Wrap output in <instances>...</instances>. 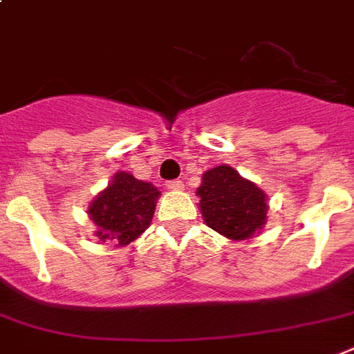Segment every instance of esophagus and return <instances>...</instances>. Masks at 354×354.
<instances>
[{
  "mask_svg": "<svg viewBox=\"0 0 354 354\" xmlns=\"http://www.w3.org/2000/svg\"><path fill=\"white\" fill-rule=\"evenodd\" d=\"M165 185H167V189H171V191H178V189L183 187V183L180 182V180H169Z\"/></svg>",
  "mask_w": 354,
  "mask_h": 354,
  "instance_id": "34e87169",
  "label": "esophagus"
}]
</instances>
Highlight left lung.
Returning <instances> with one entry per match:
<instances>
[{
  "instance_id": "8db88e82",
  "label": "left lung",
  "mask_w": 354,
  "mask_h": 354,
  "mask_svg": "<svg viewBox=\"0 0 354 354\" xmlns=\"http://www.w3.org/2000/svg\"><path fill=\"white\" fill-rule=\"evenodd\" d=\"M206 225L230 239H247L266 225L263 191L239 176L232 167L219 165L202 176L196 191Z\"/></svg>"
}]
</instances>
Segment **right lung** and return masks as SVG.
I'll use <instances>...</instances> for the list:
<instances>
[{
	"mask_svg": "<svg viewBox=\"0 0 354 354\" xmlns=\"http://www.w3.org/2000/svg\"><path fill=\"white\" fill-rule=\"evenodd\" d=\"M158 187L141 182L128 172H118L109 187L100 193L88 207V215L98 226L96 236L105 241L128 245L147 230L156 209Z\"/></svg>",
	"mask_w": 354,
	"mask_h": 354,
	"instance_id": "add662e5",
	"label": "right lung"
}]
</instances>
